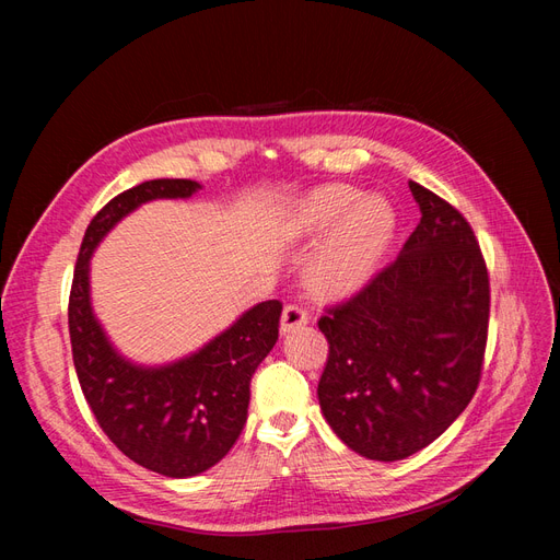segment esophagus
I'll use <instances>...</instances> for the list:
<instances>
[{
  "mask_svg": "<svg viewBox=\"0 0 560 560\" xmlns=\"http://www.w3.org/2000/svg\"><path fill=\"white\" fill-rule=\"evenodd\" d=\"M308 319H311V315H308L306 308L299 306V303H290V306H284V311H282L280 331L287 334V331H292L296 327H303Z\"/></svg>",
  "mask_w": 560,
  "mask_h": 560,
  "instance_id": "esophagus-1",
  "label": "esophagus"
}]
</instances>
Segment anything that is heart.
Instances as JSON below:
<instances>
[{"label":"heart","mask_w":560,"mask_h":560,"mask_svg":"<svg viewBox=\"0 0 560 560\" xmlns=\"http://www.w3.org/2000/svg\"><path fill=\"white\" fill-rule=\"evenodd\" d=\"M329 233L313 261V278L327 292H350L366 282L393 238L395 212L381 196L360 198L346 184L319 186L301 198L290 229L296 238Z\"/></svg>","instance_id":"heart-1"}]
</instances>
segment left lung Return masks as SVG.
<instances>
[{
	"instance_id": "left-lung-1",
	"label": "left lung",
	"mask_w": 560,
	"mask_h": 560,
	"mask_svg": "<svg viewBox=\"0 0 560 560\" xmlns=\"http://www.w3.org/2000/svg\"><path fill=\"white\" fill-rule=\"evenodd\" d=\"M420 224L399 257L317 319L329 354L317 385L336 436L369 460L430 446L477 393L490 282L467 219L409 182Z\"/></svg>"
}]
</instances>
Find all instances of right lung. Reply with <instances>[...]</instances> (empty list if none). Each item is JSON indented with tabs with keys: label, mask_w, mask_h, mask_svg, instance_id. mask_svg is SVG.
I'll list each match as a JSON object with an SVG mask.
<instances>
[{
	"label": "right lung",
	"mask_w": 560,
	"mask_h": 560,
	"mask_svg": "<svg viewBox=\"0 0 560 560\" xmlns=\"http://www.w3.org/2000/svg\"><path fill=\"white\" fill-rule=\"evenodd\" d=\"M198 189L191 179H149L112 198L83 235L67 308L74 369L97 425L132 463L173 479L210 469L241 436L249 381L278 341L282 303H257L189 358L140 366L121 358L100 327L89 264L100 241L142 202Z\"/></svg>",
	"instance_id": "obj_1"
}]
</instances>
